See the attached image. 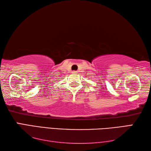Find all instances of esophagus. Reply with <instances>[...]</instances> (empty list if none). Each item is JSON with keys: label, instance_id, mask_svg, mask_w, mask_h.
<instances>
[{"label": "esophagus", "instance_id": "1", "mask_svg": "<svg viewBox=\"0 0 151 151\" xmlns=\"http://www.w3.org/2000/svg\"><path fill=\"white\" fill-rule=\"evenodd\" d=\"M77 73V71H76V70H73V71H72V74H76Z\"/></svg>", "mask_w": 151, "mask_h": 151}]
</instances>
